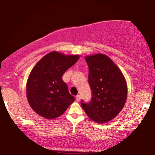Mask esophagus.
<instances>
[{"mask_svg": "<svg viewBox=\"0 0 155 155\" xmlns=\"http://www.w3.org/2000/svg\"><path fill=\"white\" fill-rule=\"evenodd\" d=\"M75 98H76V101H79L80 100H81V96L79 95V94H78V95H77V96L75 97Z\"/></svg>", "mask_w": 155, "mask_h": 155, "instance_id": "1", "label": "esophagus"}]
</instances>
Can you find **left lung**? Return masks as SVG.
Here are the masks:
<instances>
[{
	"label": "left lung",
	"instance_id": "1",
	"mask_svg": "<svg viewBox=\"0 0 155 155\" xmlns=\"http://www.w3.org/2000/svg\"><path fill=\"white\" fill-rule=\"evenodd\" d=\"M88 65V83L92 92L89 102L81 105L90 118L102 123L110 120L124 107L127 87L120 70L109 58L96 54L85 58Z\"/></svg>",
	"mask_w": 155,
	"mask_h": 155
}]
</instances>
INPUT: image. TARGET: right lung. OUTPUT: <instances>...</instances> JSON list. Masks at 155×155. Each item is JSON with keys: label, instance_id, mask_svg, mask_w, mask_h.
Returning <instances> with one entry per match:
<instances>
[{"label": "right lung", "instance_id": "right-lung-1", "mask_svg": "<svg viewBox=\"0 0 155 155\" xmlns=\"http://www.w3.org/2000/svg\"><path fill=\"white\" fill-rule=\"evenodd\" d=\"M78 58L77 55H64L53 51L34 67L28 78L26 93L30 106L38 115L47 119L55 118L74 101L62 77Z\"/></svg>", "mask_w": 155, "mask_h": 155}]
</instances>
